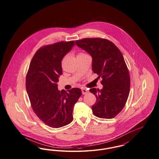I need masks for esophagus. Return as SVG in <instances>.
Returning a JSON list of instances; mask_svg holds the SVG:
<instances>
[{
    "mask_svg": "<svg viewBox=\"0 0 159 159\" xmlns=\"http://www.w3.org/2000/svg\"><path fill=\"white\" fill-rule=\"evenodd\" d=\"M82 94L83 95H85V94H86V93H88L89 92V91L88 89H86L83 88V89H82Z\"/></svg>",
    "mask_w": 159,
    "mask_h": 159,
    "instance_id": "esophagus-1",
    "label": "esophagus"
}]
</instances>
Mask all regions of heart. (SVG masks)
Wrapping results in <instances>:
<instances>
[{
	"label": "heart",
	"instance_id": "1",
	"mask_svg": "<svg viewBox=\"0 0 159 159\" xmlns=\"http://www.w3.org/2000/svg\"><path fill=\"white\" fill-rule=\"evenodd\" d=\"M83 55V53H80V54H79V55Z\"/></svg>",
	"mask_w": 159,
	"mask_h": 159
}]
</instances>
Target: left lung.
Masks as SVG:
<instances>
[{
    "instance_id": "left-lung-1",
    "label": "left lung",
    "mask_w": 159,
    "mask_h": 159,
    "mask_svg": "<svg viewBox=\"0 0 159 159\" xmlns=\"http://www.w3.org/2000/svg\"><path fill=\"white\" fill-rule=\"evenodd\" d=\"M76 45L90 54L92 69L102 78V89L89 91L97 101L92 107L99 118L112 119L119 113L128 98L130 76L122 53L113 42L101 38H85L75 41Z\"/></svg>"
}]
</instances>
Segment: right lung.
<instances>
[{
    "label": "right lung",
    "mask_w": 159,
    "mask_h": 159,
    "mask_svg": "<svg viewBox=\"0 0 159 159\" xmlns=\"http://www.w3.org/2000/svg\"><path fill=\"white\" fill-rule=\"evenodd\" d=\"M75 45L60 42L40 48L34 54L26 76V90L33 111L48 126L59 128L73 120L74 106L82 95L79 88L58 90L62 74L61 61Z\"/></svg>",
    "instance_id": "add662e5"
}]
</instances>
